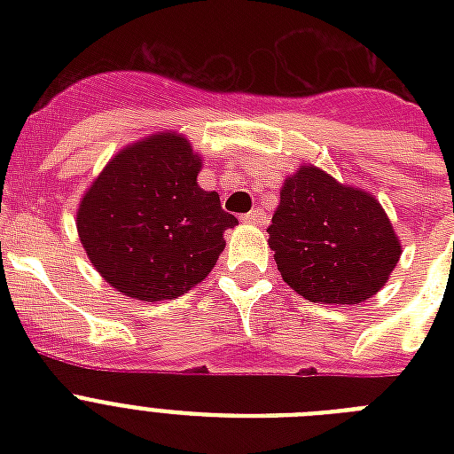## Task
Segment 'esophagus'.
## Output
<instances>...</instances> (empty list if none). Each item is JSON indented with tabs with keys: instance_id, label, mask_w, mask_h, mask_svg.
Listing matches in <instances>:
<instances>
[{
	"instance_id": "34e87169",
	"label": "esophagus",
	"mask_w": 454,
	"mask_h": 454,
	"mask_svg": "<svg viewBox=\"0 0 454 454\" xmlns=\"http://www.w3.org/2000/svg\"><path fill=\"white\" fill-rule=\"evenodd\" d=\"M242 221H245V223H254V226H263V223H266L269 219H266V212L256 207V209H252V212L245 214V216H242Z\"/></svg>"
}]
</instances>
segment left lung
<instances>
[{"instance_id":"8db88e82","label":"left lung","mask_w":454,"mask_h":454,"mask_svg":"<svg viewBox=\"0 0 454 454\" xmlns=\"http://www.w3.org/2000/svg\"><path fill=\"white\" fill-rule=\"evenodd\" d=\"M269 247L285 283L313 303L365 301L401 259V242L380 202L313 164L285 181Z\"/></svg>"}]
</instances>
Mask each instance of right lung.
<instances>
[{"instance_id":"obj_1","label":"right lung","mask_w":454,"mask_h":454,"mask_svg":"<svg viewBox=\"0 0 454 454\" xmlns=\"http://www.w3.org/2000/svg\"><path fill=\"white\" fill-rule=\"evenodd\" d=\"M198 153L164 131L127 145L96 176L77 209L89 262L117 292L164 301L202 283L238 223L219 192L202 191Z\"/></svg>"}]
</instances>
